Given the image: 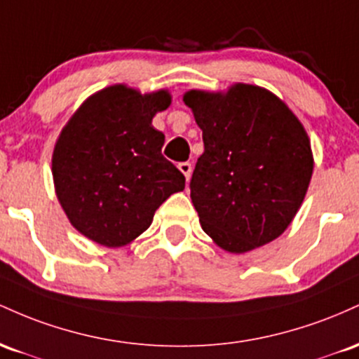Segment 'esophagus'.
I'll use <instances>...</instances> for the list:
<instances>
[{
    "label": "esophagus",
    "instance_id": "1",
    "mask_svg": "<svg viewBox=\"0 0 359 359\" xmlns=\"http://www.w3.org/2000/svg\"><path fill=\"white\" fill-rule=\"evenodd\" d=\"M178 169H180L181 172H183L184 178L190 180V176H191V164L190 163H180L178 164Z\"/></svg>",
    "mask_w": 359,
    "mask_h": 359
}]
</instances>
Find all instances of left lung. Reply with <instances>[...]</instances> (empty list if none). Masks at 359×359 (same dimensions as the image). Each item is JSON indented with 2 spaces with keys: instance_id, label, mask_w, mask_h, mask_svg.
Segmentation results:
<instances>
[{
  "instance_id": "8db88e82",
  "label": "left lung",
  "mask_w": 359,
  "mask_h": 359,
  "mask_svg": "<svg viewBox=\"0 0 359 359\" xmlns=\"http://www.w3.org/2000/svg\"><path fill=\"white\" fill-rule=\"evenodd\" d=\"M183 102L203 132L205 151L190 183L201 229L232 255L275 241L302 207L313 172L302 122L256 84L190 90Z\"/></svg>"
}]
</instances>
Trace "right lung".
I'll use <instances>...</instances> for the list:
<instances>
[{
	"instance_id": "add662e5",
	"label": "right lung",
	"mask_w": 359,
	"mask_h": 359,
	"mask_svg": "<svg viewBox=\"0 0 359 359\" xmlns=\"http://www.w3.org/2000/svg\"><path fill=\"white\" fill-rule=\"evenodd\" d=\"M171 93L127 84L96 91L72 114L52 152L57 200L72 227L104 248H122L152 224L184 176L164 158V134L152 127Z\"/></svg>"
}]
</instances>
